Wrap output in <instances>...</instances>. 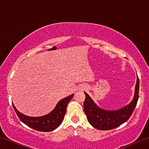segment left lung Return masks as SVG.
Wrapping results in <instances>:
<instances>
[{
  "label": "left lung",
  "mask_w": 149,
  "mask_h": 149,
  "mask_svg": "<svg viewBox=\"0 0 149 149\" xmlns=\"http://www.w3.org/2000/svg\"><path fill=\"white\" fill-rule=\"evenodd\" d=\"M139 79L137 78L135 95L129 104L117 110H106L99 108L93 102L89 95L85 93V99L84 103L85 114L88 122L96 129L109 130L114 129L125 123L132 116L139 99Z\"/></svg>",
  "instance_id": "1"
}]
</instances>
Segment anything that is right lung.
I'll return each mask as SVG.
<instances>
[{"instance_id": "add662e5", "label": "right lung", "mask_w": 149, "mask_h": 149, "mask_svg": "<svg viewBox=\"0 0 149 149\" xmlns=\"http://www.w3.org/2000/svg\"><path fill=\"white\" fill-rule=\"evenodd\" d=\"M74 95V94H72L60 100L51 112L41 117L27 116L20 113L13 103L12 105L19 119L28 127L39 132H49L56 129L61 124L66 112L67 105Z\"/></svg>"}]
</instances>
